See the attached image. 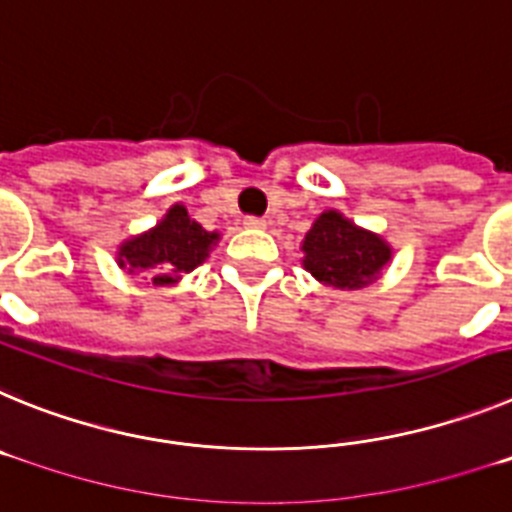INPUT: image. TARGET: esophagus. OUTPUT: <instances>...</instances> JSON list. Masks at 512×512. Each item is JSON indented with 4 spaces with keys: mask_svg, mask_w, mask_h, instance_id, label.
Listing matches in <instances>:
<instances>
[{
    "mask_svg": "<svg viewBox=\"0 0 512 512\" xmlns=\"http://www.w3.org/2000/svg\"><path fill=\"white\" fill-rule=\"evenodd\" d=\"M243 225H246V228H251V230H264L266 220H264V217H246V220H243Z\"/></svg>",
    "mask_w": 512,
    "mask_h": 512,
    "instance_id": "1",
    "label": "esophagus"
}]
</instances>
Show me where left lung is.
Masks as SVG:
<instances>
[{
    "label": "left lung",
    "instance_id": "8db88e82",
    "mask_svg": "<svg viewBox=\"0 0 512 512\" xmlns=\"http://www.w3.org/2000/svg\"><path fill=\"white\" fill-rule=\"evenodd\" d=\"M302 266L320 284L361 289L377 282L392 261V246L374 230L348 220L341 210H323L300 243Z\"/></svg>",
    "mask_w": 512,
    "mask_h": 512
}]
</instances>
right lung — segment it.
<instances>
[{"label": "right lung", "mask_w": 512, "mask_h": 512, "mask_svg": "<svg viewBox=\"0 0 512 512\" xmlns=\"http://www.w3.org/2000/svg\"><path fill=\"white\" fill-rule=\"evenodd\" d=\"M220 243L217 230H205L182 202L166 210L153 228L130 235L117 246V266L128 274H140L156 287L182 282Z\"/></svg>", "instance_id": "obj_1"}]
</instances>
